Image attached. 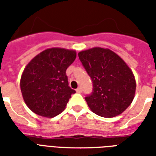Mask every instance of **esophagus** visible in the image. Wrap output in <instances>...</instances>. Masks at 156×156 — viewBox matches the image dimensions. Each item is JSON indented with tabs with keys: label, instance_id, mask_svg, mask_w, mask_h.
I'll return each mask as SVG.
<instances>
[{
	"label": "esophagus",
	"instance_id": "34e87169",
	"mask_svg": "<svg viewBox=\"0 0 156 156\" xmlns=\"http://www.w3.org/2000/svg\"><path fill=\"white\" fill-rule=\"evenodd\" d=\"M76 92H77V93H82V88H78L77 89H76Z\"/></svg>",
	"mask_w": 156,
	"mask_h": 156
}]
</instances>
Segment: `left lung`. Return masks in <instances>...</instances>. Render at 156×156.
<instances>
[{
  "mask_svg": "<svg viewBox=\"0 0 156 156\" xmlns=\"http://www.w3.org/2000/svg\"><path fill=\"white\" fill-rule=\"evenodd\" d=\"M78 58L93 81V93L85 98L90 109L105 118L122 114L131 105L136 89L129 67L108 48L81 51Z\"/></svg>",
  "mask_w": 156,
  "mask_h": 156,
  "instance_id": "left-lung-1",
  "label": "left lung"
}]
</instances>
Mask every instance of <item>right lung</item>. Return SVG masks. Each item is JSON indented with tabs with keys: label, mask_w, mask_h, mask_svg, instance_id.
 <instances>
[{
	"label": "right lung",
	"mask_w": 156,
	"mask_h": 156,
	"mask_svg": "<svg viewBox=\"0 0 156 156\" xmlns=\"http://www.w3.org/2000/svg\"><path fill=\"white\" fill-rule=\"evenodd\" d=\"M76 51L48 48L26 66L20 81L22 97L31 110L52 118L66 108L75 90L68 86L66 70L76 59Z\"/></svg>",
	"instance_id": "add662e5"
}]
</instances>
